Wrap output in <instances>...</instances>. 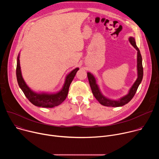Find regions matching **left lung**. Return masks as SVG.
Wrapping results in <instances>:
<instances>
[{"instance_id":"8db88e82","label":"left lung","mask_w":159,"mask_h":159,"mask_svg":"<svg viewBox=\"0 0 159 159\" xmlns=\"http://www.w3.org/2000/svg\"><path fill=\"white\" fill-rule=\"evenodd\" d=\"M129 41L131 44L132 46L137 50V70H138V78L136 80L132 87L129 90V93L125 96L121 98L119 100H111L104 97L101 93L99 86L96 84V80L94 75L90 74V72L87 73V77L89 79V84L91 88L92 92L96 99L103 106H111V107H120L125 105L128 103L132 98L134 97L136 92L138 89L139 85L140 84L143 75V69L142 66V58L140 52V50L137 47L134 38L133 37H130L129 38Z\"/></svg>"}]
</instances>
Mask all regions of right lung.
<instances>
[{
	"instance_id": "add662e5",
	"label": "right lung",
	"mask_w": 159,
	"mask_h": 159,
	"mask_svg": "<svg viewBox=\"0 0 159 159\" xmlns=\"http://www.w3.org/2000/svg\"><path fill=\"white\" fill-rule=\"evenodd\" d=\"M19 54L17 58V67H16V77L19 87L24 93L25 96L28 99L34 106L43 107H53L61 104L66 99L71 82H72L77 72L79 70V68H76L73 70L69 74H68L65 79V82L62 89L56 94H38L33 92V90L26 85L23 78L22 77Z\"/></svg>"
}]
</instances>
